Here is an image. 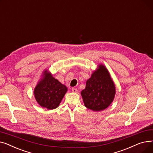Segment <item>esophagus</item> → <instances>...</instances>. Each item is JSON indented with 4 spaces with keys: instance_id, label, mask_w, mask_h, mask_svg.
I'll return each instance as SVG.
<instances>
[{
    "instance_id": "1",
    "label": "esophagus",
    "mask_w": 153,
    "mask_h": 153,
    "mask_svg": "<svg viewBox=\"0 0 153 153\" xmlns=\"http://www.w3.org/2000/svg\"><path fill=\"white\" fill-rule=\"evenodd\" d=\"M72 91L73 92H74V93H77L78 91H77V89H76V88L73 87V88H72Z\"/></svg>"
}]
</instances>
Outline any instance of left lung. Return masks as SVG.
Listing matches in <instances>:
<instances>
[{"label":"left lung","instance_id":"obj_1","mask_svg":"<svg viewBox=\"0 0 153 153\" xmlns=\"http://www.w3.org/2000/svg\"><path fill=\"white\" fill-rule=\"evenodd\" d=\"M116 94L115 83L107 68L98 65L91 77L87 80L85 88L81 91L84 105L94 111L106 109L114 101Z\"/></svg>","mask_w":153,"mask_h":153}]
</instances>
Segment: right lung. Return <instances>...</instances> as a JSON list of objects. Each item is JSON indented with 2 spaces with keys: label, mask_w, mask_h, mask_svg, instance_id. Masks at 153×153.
Wrapping results in <instances>:
<instances>
[{
  "label": "right lung",
  "mask_w": 153,
  "mask_h": 153,
  "mask_svg": "<svg viewBox=\"0 0 153 153\" xmlns=\"http://www.w3.org/2000/svg\"><path fill=\"white\" fill-rule=\"evenodd\" d=\"M67 91L66 85L55 79L48 69H45L35 87L33 94L40 106L52 110L59 106Z\"/></svg>",
  "instance_id": "right-lung-1"
}]
</instances>
